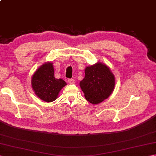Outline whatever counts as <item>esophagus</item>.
<instances>
[{"label":"esophagus","instance_id":"34e87169","mask_svg":"<svg viewBox=\"0 0 156 156\" xmlns=\"http://www.w3.org/2000/svg\"><path fill=\"white\" fill-rule=\"evenodd\" d=\"M68 83H69V84H74L75 80H74V79H73V78H69V79H68Z\"/></svg>","mask_w":156,"mask_h":156}]
</instances>
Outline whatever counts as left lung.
Segmentation results:
<instances>
[{"instance_id":"1","label":"left lung","mask_w":156,"mask_h":156,"mask_svg":"<svg viewBox=\"0 0 156 156\" xmlns=\"http://www.w3.org/2000/svg\"><path fill=\"white\" fill-rule=\"evenodd\" d=\"M115 77L110 69L102 63H97L85 69V77L80 86L86 99L92 104H98L113 91Z\"/></svg>"}]
</instances>
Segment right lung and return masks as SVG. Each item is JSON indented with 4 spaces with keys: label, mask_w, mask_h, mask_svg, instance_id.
Listing matches in <instances>:
<instances>
[{
    "label": "right lung",
    "mask_w": 156,
    "mask_h": 156,
    "mask_svg": "<svg viewBox=\"0 0 156 156\" xmlns=\"http://www.w3.org/2000/svg\"><path fill=\"white\" fill-rule=\"evenodd\" d=\"M32 88L37 97L45 102L54 101L61 89L66 85L62 79L54 77V69L52 63L42 65L35 72L31 79Z\"/></svg>",
    "instance_id": "obj_1"
}]
</instances>
